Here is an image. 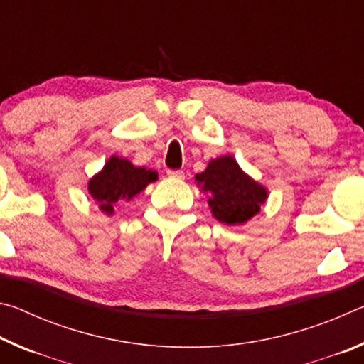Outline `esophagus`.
Listing matches in <instances>:
<instances>
[{"instance_id": "esophagus-1", "label": "esophagus", "mask_w": 364, "mask_h": 364, "mask_svg": "<svg viewBox=\"0 0 364 364\" xmlns=\"http://www.w3.org/2000/svg\"><path fill=\"white\" fill-rule=\"evenodd\" d=\"M167 175L170 178H176V180H183V178H184V173L181 170H168Z\"/></svg>"}]
</instances>
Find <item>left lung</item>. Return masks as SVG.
<instances>
[{
  "instance_id": "8db88e82",
  "label": "left lung",
  "mask_w": 364,
  "mask_h": 364,
  "mask_svg": "<svg viewBox=\"0 0 364 364\" xmlns=\"http://www.w3.org/2000/svg\"><path fill=\"white\" fill-rule=\"evenodd\" d=\"M196 181L208 194L213 217L225 225H244L260 212L268 197L267 188L245 175L231 156L210 160Z\"/></svg>"
}]
</instances>
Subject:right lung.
Segmentation results:
<instances>
[{"instance_id":"1","label":"right lung","mask_w":364,"mask_h":364,"mask_svg":"<svg viewBox=\"0 0 364 364\" xmlns=\"http://www.w3.org/2000/svg\"><path fill=\"white\" fill-rule=\"evenodd\" d=\"M157 178V171L134 167L130 160L112 156L100 173L88 181V191L101 210L112 215L117 202L133 199Z\"/></svg>"}]
</instances>
